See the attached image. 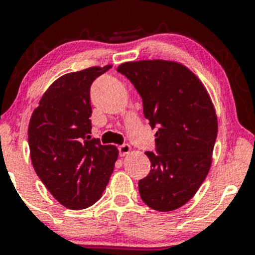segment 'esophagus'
<instances>
[{"label":"esophagus","instance_id":"1","mask_svg":"<svg viewBox=\"0 0 255 255\" xmlns=\"http://www.w3.org/2000/svg\"><path fill=\"white\" fill-rule=\"evenodd\" d=\"M130 150H131V147L128 144L119 146V152H120V156L121 157H124V156H126V154L129 153Z\"/></svg>","mask_w":255,"mask_h":255}]
</instances>
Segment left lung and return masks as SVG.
Masks as SVG:
<instances>
[{"mask_svg": "<svg viewBox=\"0 0 255 255\" xmlns=\"http://www.w3.org/2000/svg\"><path fill=\"white\" fill-rule=\"evenodd\" d=\"M134 85L144 115L157 126L156 150L146 152L148 175L139 181L142 201L160 212L174 211L194 197L209 174L218 122L204 84L182 63L141 60L118 67Z\"/></svg>", "mask_w": 255, "mask_h": 255, "instance_id": "8db88e82", "label": "left lung"}]
</instances>
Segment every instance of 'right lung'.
I'll list each match as a JSON object with an SVG mask.
<instances>
[{
	"label": "right lung",
	"instance_id": "right-lung-1",
	"mask_svg": "<svg viewBox=\"0 0 255 255\" xmlns=\"http://www.w3.org/2000/svg\"><path fill=\"white\" fill-rule=\"evenodd\" d=\"M110 68L107 64L62 75L32 113V165L46 189L67 209H86L99 200L118 160L116 146L102 145L89 135L91 84Z\"/></svg>",
	"mask_w": 255,
	"mask_h": 255
}]
</instances>
